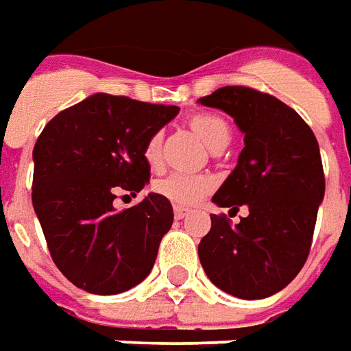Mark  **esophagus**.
Instances as JSON below:
<instances>
[{
    "mask_svg": "<svg viewBox=\"0 0 351 351\" xmlns=\"http://www.w3.org/2000/svg\"><path fill=\"white\" fill-rule=\"evenodd\" d=\"M189 208H181V206H176L173 208V216H176V219H183L185 216H189Z\"/></svg>",
    "mask_w": 351,
    "mask_h": 351,
    "instance_id": "34e87169",
    "label": "esophagus"
}]
</instances>
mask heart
<instances>
[{
    "instance_id": "1",
    "label": "heart",
    "mask_w": 351,
    "mask_h": 351,
    "mask_svg": "<svg viewBox=\"0 0 351 351\" xmlns=\"http://www.w3.org/2000/svg\"><path fill=\"white\" fill-rule=\"evenodd\" d=\"M189 130L202 139L212 152H219L226 149L231 141V130L223 118L216 114H197L189 118ZM143 158L151 168H158L162 162V135L152 134L143 147ZM154 193L168 199L176 206H193L199 202L208 191L212 189V183L204 176H183V173H170L152 183Z\"/></svg>"
}]
</instances>
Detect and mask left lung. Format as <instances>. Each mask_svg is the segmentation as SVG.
I'll return each mask as SVG.
<instances>
[{
    "instance_id": "8db88e82",
    "label": "left lung",
    "mask_w": 351,
    "mask_h": 351,
    "mask_svg": "<svg viewBox=\"0 0 351 351\" xmlns=\"http://www.w3.org/2000/svg\"><path fill=\"white\" fill-rule=\"evenodd\" d=\"M200 105L233 116L245 134L237 168L214 195L221 208H248L231 226L212 214L199 245L208 279L231 296L260 300L282 291L308 260L317 210L325 197L319 143L291 106L245 86H226Z\"/></svg>"
}]
</instances>
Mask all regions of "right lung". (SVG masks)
Listing matches in <instances>:
<instances>
[{
    "instance_id": "1",
    "label": "right lung",
    "mask_w": 351,
    "mask_h": 351,
    "mask_svg": "<svg viewBox=\"0 0 351 351\" xmlns=\"http://www.w3.org/2000/svg\"><path fill=\"white\" fill-rule=\"evenodd\" d=\"M178 112L95 93L60 110L34 145V210L53 262L82 291L120 294L151 273L173 223L170 200L149 193L125 210L112 202L149 183L145 141Z\"/></svg>"
}]
</instances>
